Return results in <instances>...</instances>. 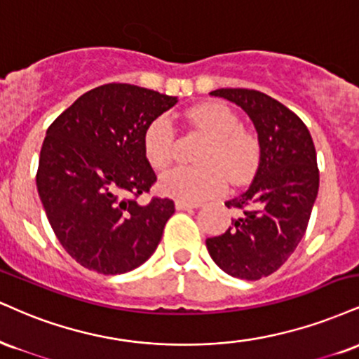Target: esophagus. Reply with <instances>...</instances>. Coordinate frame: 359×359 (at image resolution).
<instances>
[{
    "mask_svg": "<svg viewBox=\"0 0 359 359\" xmlns=\"http://www.w3.org/2000/svg\"><path fill=\"white\" fill-rule=\"evenodd\" d=\"M175 207H177V210H191V209H197V207H201V204H198V202L177 201Z\"/></svg>",
    "mask_w": 359,
    "mask_h": 359,
    "instance_id": "obj_1",
    "label": "esophagus"
}]
</instances>
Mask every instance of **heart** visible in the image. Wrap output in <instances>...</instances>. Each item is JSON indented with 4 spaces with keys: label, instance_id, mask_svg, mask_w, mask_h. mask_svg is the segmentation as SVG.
<instances>
[{
    "label": "heart",
    "instance_id": "heart-1",
    "mask_svg": "<svg viewBox=\"0 0 359 359\" xmlns=\"http://www.w3.org/2000/svg\"><path fill=\"white\" fill-rule=\"evenodd\" d=\"M189 118L209 137L198 162L201 167H174L162 174L158 187L167 196L196 202L212 197L231 182L248 180L256 170L261 144L256 133L241 127L239 116L221 102H207L189 110ZM144 152L155 168H163L175 154V133L167 116H157L144 133Z\"/></svg>",
    "mask_w": 359,
    "mask_h": 359
}]
</instances>
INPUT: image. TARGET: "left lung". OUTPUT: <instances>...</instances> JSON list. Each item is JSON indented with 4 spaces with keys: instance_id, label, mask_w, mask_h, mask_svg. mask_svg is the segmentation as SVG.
I'll use <instances>...</instances> for the list:
<instances>
[{
    "instance_id": "8db88e82",
    "label": "left lung",
    "mask_w": 359,
    "mask_h": 359,
    "mask_svg": "<svg viewBox=\"0 0 359 359\" xmlns=\"http://www.w3.org/2000/svg\"><path fill=\"white\" fill-rule=\"evenodd\" d=\"M210 95L249 115L261 161L248 191L226 202L243 212L241 217L205 245L224 273L257 280L276 273L303 239L319 189L316 149L303 120L269 95L248 88H219Z\"/></svg>"
}]
</instances>
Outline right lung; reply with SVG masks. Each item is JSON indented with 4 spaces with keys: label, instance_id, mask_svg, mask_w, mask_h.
<instances>
[{
    "label": "right lung",
    "instance_id": "1",
    "mask_svg": "<svg viewBox=\"0 0 359 359\" xmlns=\"http://www.w3.org/2000/svg\"><path fill=\"white\" fill-rule=\"evenodd\" d=\"M177 97L128 83L81 95L46 130L36 187L46 217L70 256L100 274H123L157 249L175 212L170 198L138 204L157 180L144 152L152 120Z\"/></svg>",
    "mask_w": 359,
    "mask_h": 359
}]
</instances>
